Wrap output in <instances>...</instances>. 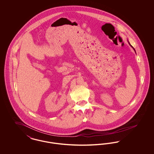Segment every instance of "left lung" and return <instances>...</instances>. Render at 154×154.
<instances>
[{
    "label": "left lung",
    "mask_w": 154,
    "mask_h": 154,
    "mask_svg": "<svg viewBox=\"0 0 154 154\" xmlns=\"http://www.w3.org/2000/svg\"><path fill=\"white\" fill-rule=\"evenodd\" d=\"M128 43H129V45H131V47H132V48H133V50H134V51L136 52V51H135V50H134V48H133V46H132V45H131V44H130V43H129V41H128Z\"/></svg>",
    "instance_id": "1"
}]
</instances>
